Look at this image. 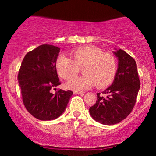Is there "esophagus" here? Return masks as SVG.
Listing matches in <instances>:
<instances>
[{
    "instance_id": "1",
    "label": "esophagus",
    "mask_w": 156,
    "mask_h": 156,
    "mask_svg": "<svg viewBox=\"0 0 156 156\" xmlns=\"http://www.w3.org/2000/svg\"><path fill=\"white\" fill-rule=\"evenodd\" d=\"M73 93H74L75 94H80V95H81V96H83V94H84V92H78V91H74Z\"/></svg>"
}]
</instances>
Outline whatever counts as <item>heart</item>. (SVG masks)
Masks as SVG:
<instances>
[{
  "mask_svg": "<svg viewBox=\"0 0 156 156\" xmlns=\"http://www.w3.org/2000/svg\"><path fill=\"white\" fill-rule=\"evenodd\" d=\"M72 55L73 60L60 55L55 62L57 72L64 79H69L79 72L80 67H83V76L68 80V88L84 90L96 84L101 89L112 83L117 72V61L114 55L92 45L78 48L73 51Z\"/></svg>",
  "mask_w": 156,
  "mask_h": 156,
  "instance_id": "b5f03b06",
  "label": "heart"
}]
</instances>
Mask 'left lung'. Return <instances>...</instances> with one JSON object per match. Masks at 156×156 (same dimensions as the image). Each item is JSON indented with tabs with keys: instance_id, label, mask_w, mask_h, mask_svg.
<instances>
[{
	"instance_id": "1",
	"label": "left lung",
	"mask_w": 156,
	"mask_h": 156,
	"mask_svg": "<svg viewBox=\"0 0 156 156\" xmlns=\"http://www.w3.org/2000/svg\"><path fill=\"white\" fill-rule=\"evenodd\" d=\"M114 49L118 67L113 83L103 92L106 97L98 93L96 103L89 108L91 117L103 125L117 124L128 117L140 89L135 60L123 50Z\"/></svg>"
}]
</instances>
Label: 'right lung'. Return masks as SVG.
Listing matches in <instances>:
<instances>
[{
    "instance_id": "right-lung-1",
    "label": "right lung",
    "mask_w": 156,
    "mask_h": 156,
    "mask_svg": "<svg viewBox=\"0 0 156 156\" xmlns=\"http://www.w3.org/2000/svg\"><path fill=\"white\" fill-rule=\"evenodd\" d=\"M60 48L51 44H42L23 58L17 80L23 101L32 116L43 121L59 117L69 103L72 91L60 89L55 94L51 89L60 85L55 62Z\"/></svg>"
}]
</instances>
